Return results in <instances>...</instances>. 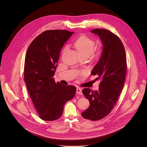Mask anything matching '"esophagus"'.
I'll return each instance as SVG.
<instances>
[{
  "label": "esophagus",
  "instance_id": "34e87169",
  "mask_svg": "<svg viewBox=\"0 0 147 147\" xmlns=\"http://www.w3.org/2000/svg\"><path fill=\"white\" fill-rule=\"evenodd\" d=\"M76 92L77 94H79V95H82V90L81 88H77V90H76Z\"/></svg>",
  "mask_w": 147,
  "mask_h": 147
}]
</instances>
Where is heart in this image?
<instances>
[{"label":"heart","instance_id":"heart-1","mask_svg":"<svg viewBox=\"0 0 147 147\" xmlns=\"http://www.w3.org/2000/svg\"><path fill=\"white\" fill-rule=\"evenodd\" d=\"M74 45L76 49L81 55H90L94 51L95 42L87 36H81L76 40ZM67 48H65L63 52H65Z\"/></svg>","mask_w":147,"mask_h":147}]
</instances>
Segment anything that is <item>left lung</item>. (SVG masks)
I'll return each instance as SVG.
<instances>
[{"instance_id": "8db88e82", "label": "left lung", "mask_w": 147, "mask_h": 147, "mask_svg": "<svg viewBox=\"0 0 147 147\" xmlns=\"http://www.w3.org/2000/svg\"><path fill=\"white\" fill-rule=\"evenodd\" d=\"M103 45L101 57L94 67L91 74L100 80L98 91L89 88L82 92L90 101V105L81 115L92 121L107 116L113 108L122 91L127 70L126 56L120 38L109 30L94 29Z\"/></svg>"}]
</instances>
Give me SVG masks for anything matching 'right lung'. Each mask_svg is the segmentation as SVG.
Listing matches in <instances>:
<instances>
[{"label":"right lung","mask_w":147,"mask_h":147,"mask_svg":"<svg viewBox=\"0 0 147 147\" xmlns=\"http://www.w3.org/2000/svg\"><path fill=\"white\" fill-rule=\"evenodd\" d=\"M73 32L48 30L30 45L24 62V81L39 117L45 121L60 118L65 103L75 95L76 88L55 82L53 77L60 53Z\"/></svg>","instance_id":"right-lung-1"}]
</instances>
